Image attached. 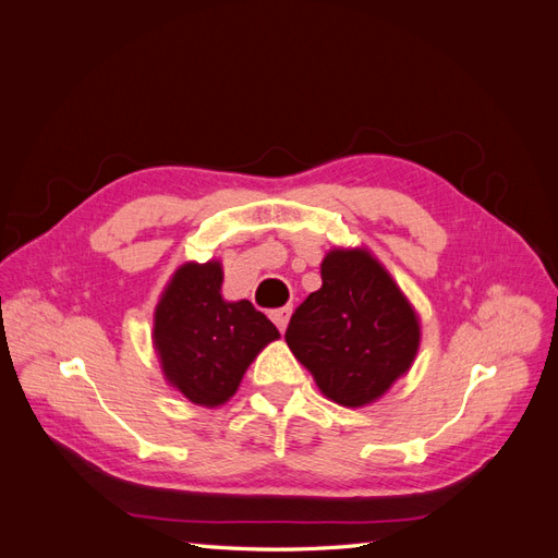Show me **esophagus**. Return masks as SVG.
I'll list each match as a JSON object with an SVG mask.
<instances>
[{
  "label": "esophagus",
  "mask_w": 558,
  "mask_h": 558,
  "mask_svg": "<svg viewBox=\"0 0 558 558\" xmlns=\"http://www.w3.org/2000/svg\"><path fill=\"white\" fill-rule=\"evenodd\" d=\"M272 320H275V326L283 332L286 330V326H289V318H291V307H281V310H275L272 314Z\"/></svg>",
  "instance_id": "obj_1"
}]
</instances>
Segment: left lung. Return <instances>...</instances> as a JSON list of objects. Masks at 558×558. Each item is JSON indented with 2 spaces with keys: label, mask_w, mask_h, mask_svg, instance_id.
I'll return each instance as SVG.
<instances>
[{
  "label": "left lung",
  "mask_w": 558,
  "mask_h": 558,
  "mask_svg": "<svg viewBox=\"0 0 558 558\" xmlns=\"http://www.w3.org/2000/svg\"><path fill=\"white\" fill-rule=\"evenodd\" d=\"M320 281L291 316L286 344L320 393L344 408H363L412 367L418 316L367 248L328 251Z\"/></svg>",
  "instance_id": "left-lung-1"
}]
</instances>
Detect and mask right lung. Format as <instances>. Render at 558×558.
Masks as SVG:
<instances>
[{"label":"right lung","mask_w":558,"mask_h":558,"mask_svg":"<svg viewBox=\"0 0 558 558\" xmlns=\"http://www.w3.org/2000/svg\"><path fill=\"white\" fill-rule=\"evenodd\" d=\"M218 260L185 263L156 307L154 344L165 379L202 408L228 402L253 359L279 337L248 300L221 295Z\"/></svg>","instance_id":"add662e5"}]
</instances>
